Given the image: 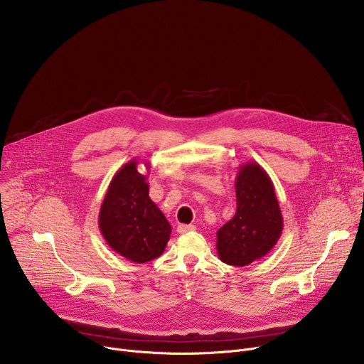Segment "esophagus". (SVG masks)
Masks as SVG:
<instances>
[{
  "mask_svg": "<svg viewBox=\"0 0 364 364\" xmlns=\"http://www.w3.org/2000/svg\"><path fill=\"white\" fill-rule=\"evenodd\" d=\"M193 230H196V226H194V225H180V226L177 228V232L181 233V235L188 233V232H193Z\"/></svg>",
  "mask_w": 364,
  "mask_h": 364,
  "instance_id": "esophagus-1",
  "label": "esophagus"
}]
</instances>
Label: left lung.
I'll use <instances>...</instances> for the list:
<instances>
[{
    "label": "left lung",
    "instance_id": "8db88e82",
    "mask_svg": "<svg viewBox=\"0 0 364 364\" xmlns=\"http://www.w3.org/2000/svg\"><path fill=\"white\" fill-rule=\"evenodd\" d=\"M236 213L218 230V255L232 267H246L267 256L284 229L274 183L257 163L240 166L236 181Z\"/></svg>",
    "mask_w": 364,
    "mask_h": 364
}]
</instances>
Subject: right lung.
<instances>
[{
	"mask_svg": "<svg viewBox=\"0 0 364 364\" xmlns=\"http://www.w3.org/2000/svg\"><path fill=\"white\" fill-rule=\"evenodd\" d=\"M138 160L124 164L112 177L99 210V230L112 250L135 264L159 257L170 240L171 225L149 198L146 176ZM146 171L149 163H144Z\"/></svg>",
	"mask_w": 364,
	"mask_h": 364,
	"instance_id": "obj_1",
	"label": "right lung"
}]
</instances>
